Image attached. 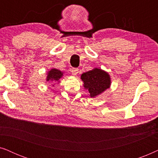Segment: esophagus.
I'll use <instances>...</instances> for the list:
<instances>
[{
    "label": "esophagus",
    "instance_id": "1",
    "mask_svg": "<svg viewBox=\"0 0 158 158\" xmlns=\"http://www.w3.org/2000/svg\"><path fill=\"white\" fill-rule=\"evenodd\" d=\"M71 73H72L73 75H76L77 73H78V69H77V68H72V69H71Z\"/></svg>",
    "mask_w": 158,
    "mask_h": 158
}]
</instances>
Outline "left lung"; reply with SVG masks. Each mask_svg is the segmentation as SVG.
Here are the masks:
<instances>
[{
	"label": "left lung",
	"instance_id": "1",
	"mask_svg": "<svg viewBox=\"0 0 158 158\" xmlns=\"http://www.w3.org/2000/svg\"><path fill=\"white\" fill-rule=\"evenodd\" d=\"M81 79L84 83V87L88 90L90 96L92 98L109 88L111 84L109 74L98 68L83 73Z\"/></svg>",
	"mask_w": 158,
	"mask_h": 158
}]
</instances>
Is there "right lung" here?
Listing matches in <instances>:
<instances>
[{
	"label": "right lung",
	"instance_id": "1",
	"mask_svg": "<svg viewBox=\"0 0 158 158\" xmlns=\"http://www.w3.org/2000/svg\"><path fill=\"white\" fill-rule=\"evenodd\" d=\"M63 73L59 70L57 69H52L47 74V81H58L60 79V77L62 76Z\"/></svg>",
	"mask_w": 158,
	"mask_h": 158
}]
</instances>
